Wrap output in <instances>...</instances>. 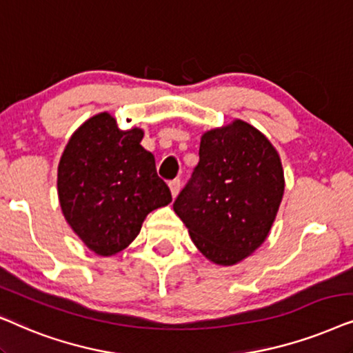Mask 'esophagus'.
<instances>
[{"mask_svg":"<svg viewBox=\"0 0 353 353\" xmlns=\"http://www.w3.org/2000/svg\"><path fill=\"white\" fill-rule=\"evenodd\" d=\"M169 189H171V194H172L174 199H176L177 194H179V190H181V181L174 179V181L169 182Z\"/></svg>","mask_w":353,"mask_h":353,"instance_id":"34e87169","label":"esophagus"}]
</instances>
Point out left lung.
<instances>
[{"label":"left lung","instance_id":"1","mask_svg":"<svg viewBox=\"0 0 353 353\" xmlns=\"http://www.w3.org/2000/svg\"><path fill=\"white\" fill-rule=\"evenodd\" d=\"M200 161L174 201L192 242L232 266L266 241L284 195V171L270 140L245 121L201 135Z\"/></svg>","mask_w":353,"mask_h":353}]
</instances>
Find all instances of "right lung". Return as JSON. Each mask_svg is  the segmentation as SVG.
Listing matches in <instances>:
<instances>
[{
	"instance_id": "add662e5",
	"label": "right lung",
	"mask_w": 353,
	"mask_h": 353,
	"mask_svg": "<svg viewBox=\"0 0 353 353\" xmlns=\"http://www.w3.org/2000/svg\"><path fill=\"white\" fill-rule=\"evenodd\" d=\"M142 139V129L121 130L110 112H100L75 130L59 159L61 210L97 255L124 250L150 211L172 200Z\"/></svg>"
}]
</instances>
